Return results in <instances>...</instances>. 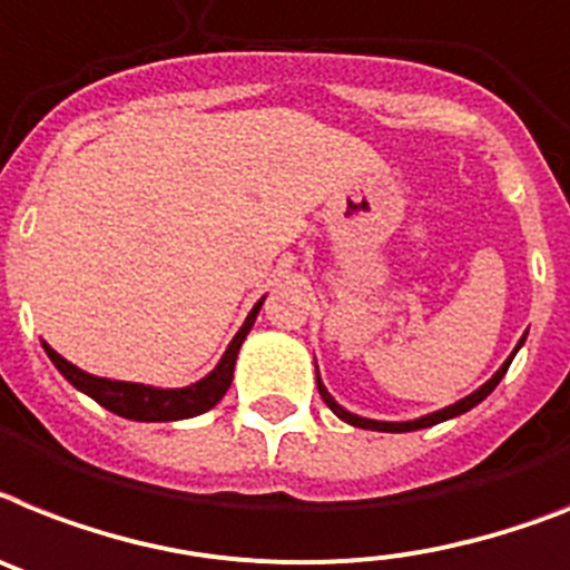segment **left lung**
<instances>
[{
	"label": "left lung",
	"instance_id": "1",
	"mask_svg": "<svg viewBox=\"0 0 570 570\" xmlns=\"http://www.w3.org/2000/svg\"><path fill=\"white\" fill-rule=\"evenodd\" d=\"M524 338H528V333L521 336V342L515 344V351L510 353V358H507L504 365H501L499 371L492 374V380H487L484 385H481V389H478V391H472L470 396H463V400H458L455 405H446V409L432 411V414H425V417L403 420V423H385V420H367V417H358V414H353V411L342 409V405H338L336 400L330 396V391L324 389L322 376H318V367H315V382H318V394H322V400H324V403H327V409L333 411V414H336L338 420H344V423L356 425V429H371V432H417V429H429V425H438V423H443V420L458 417V414H466V411L475 409V405L481 403V400H487V396H490L492 391H495V385H499V382H501V376L507 374V367H510V362H513V356H515V353H519L521 344H524Z\"/></svg>",
	"mask_w": 570,
	"mask_h": 570
}]
</instances>
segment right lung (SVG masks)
<instances>
[{
    "instance_id": "add662e5",
    "label": "right lung",
    "mask_w": 570,
    "mask_h": 570,
    "mask_svg": "<svg viewBox=\"0 0 570 570\" xmlns=\"http://www.w3.org/2000/svg\"><path fill=\"white\" fill-rule=\"evenodd\" d=\"M263 307V298L257 301L252 313L246 315L243 327L237 330V336L226 347L223 358L217 362L212 374L203 376L199 382L188 385V389H153V385H141V382H121V380H107V376H92L80 371L78 365H71L69 358H63L57 351H51L49 344L42 342L49 358L66 380L86 396H92L95 403L109 409L118 417L138 420V423H170V420H188L203 414V411L214 409L223 400V394L232 385L234 376V362L240 353L243 338L248 336V330L255 324L257 313Z\"/></svg>"
}]
</instances>
